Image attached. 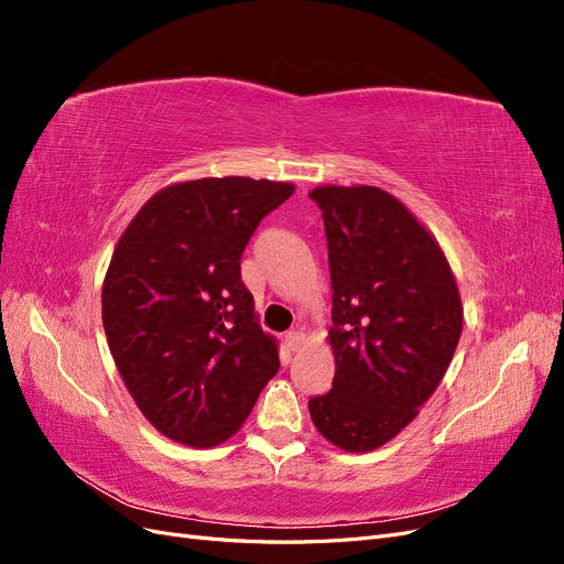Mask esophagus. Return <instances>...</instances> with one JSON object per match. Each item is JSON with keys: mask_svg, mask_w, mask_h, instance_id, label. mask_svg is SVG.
<instances>
[{"mask_svg": "<svg viewBox=\"0 0 564 564\" xmlns=\"http://www.w3.org/2000/svg\"><path fill=\"white\" fill-rule=\"evenodd\" d=\"M284 340H286V348L289 350H299L303 344H305V334L303 332H289L286 336H284Z\"/></svg>", "mask_w": 564, "mask_h": 564, "instance_id": "esophagus-1", "label": "esophagus"}]
</instances>
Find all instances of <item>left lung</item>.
Returning a JSON list of instances; mask_svg holds the SVG:
<instances>
[{"instance_id": "left-lung-1", "label": "left lung", "mask_w": 564, "mask_h": 564, "mask_svg": "<svg viewBox=\"0 0 564 564\" xmlns=\"http://www.w3.org/2000/svg\"><path fill=\"white\" fill-rule=\"evenodd\" d=\"M332 275V390L308 400L315 429L346 452L395 437L440 386L464 327L445 253L371 185L315 187Z\"/></svg>"}]
</instances>
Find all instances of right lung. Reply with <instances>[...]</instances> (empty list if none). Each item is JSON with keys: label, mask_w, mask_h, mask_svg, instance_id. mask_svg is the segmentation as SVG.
I'll use <instances>...</instances> for the list:
<instances>
[{"label": "right lung", "mask_w": 564, "mask_h": 564, "mask_svg": "<svg viewBox=\"0 0 564 564\" xmlns=\"http://www.w3.org/2000/svg\"><path fill=\"white\" fill-rule=\"evenodd\" d=\"M292 193V183L242 176L178 183L150 197L117 242L104 327L131 398L162 435L218 445L278 373L240 261Z\"/></svg>", "instance_id": "right-lung-1"}]
</instances>
